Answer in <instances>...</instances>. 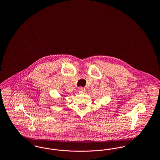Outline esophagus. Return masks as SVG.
<instances>
[{
    "mask_svg": "<svg viewBox=\"0 0 160 160\" xmlns=\"http://www.w3.org/2000/svg\"><path fill=\"white\" fill-rule=\"evenodd\" d=\"M78 92H79L80 93L83 94V93H85L86 89H85L84 88H79V90H78Z\"/></svg>",
    "mask_w": 160,
    "mask_h": 160,
    "instance_id": "34e87169",
    "label": "esophagus"
}]
</instances>
